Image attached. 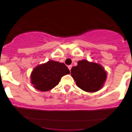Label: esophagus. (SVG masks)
<instances>
[{
  "label": "esophagus",
  "instance_id": "obj_1",
  "mask_svg": "<svg viewBox=\"0 0 132 132\" xmlns=\"http://www.w3.org/2000/svg\"><path fill=\"white\" fill-rule=\"evenodd\" d=\"M72 65H69L68 66V68H69V70H71V69H72Z\"/></svg>",
  "mask_w": 132,
  "mask_h": 132
}]
</instances>
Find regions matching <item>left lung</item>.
I'll use <instances>...</instances> for the list:
<instances>
[{
	"label": "left lung",
	"instance_id": "8db88e82",
	"mask_svg": "<svg viewBox=\"0 0 132 132\" xmlns=\"http://www.w3.org/2000/svg\"><path fill=\"white\" fill-rule=\"evenodd\" d=\"M71 75L80 88L87 92H95L103 87L107 73L103 66L87 60H79L71 69Z\"/></svg>",
	"mask_w": 132,
	"mask_h": 132
}]
</instances>
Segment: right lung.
<instances>
[{
  "label": "right lung",
  "mask_w": 132,
  "mask_h": 132,
  "mask_svg": "<svg viewBox=\"0 0 132 132\" xmlns=\"http://www.w3.org/2000/svg\"><path fill=\"white\" fill-rule=\"evenodd\" d=\"M69 73L63 63L49 60L34 68L30 74V82L39 91H48L58 85L62 77Z\"/></svg>",
  "instance_id": "obj_1"
}]
</instances>
